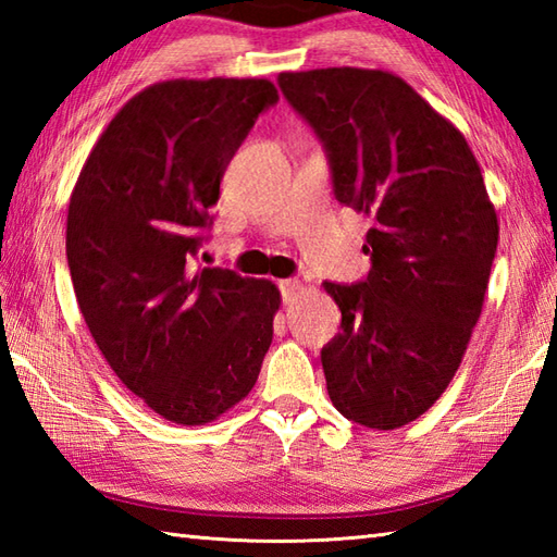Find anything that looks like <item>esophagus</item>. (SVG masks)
Returning <instances> with one entry per match:
<instances>
[{
	"instance_id": "esophagus-1",
	"label": "esophagus",
	"mask_w": 557,
	"mask_h": 557,
	"mask_svg": "<svg viewBox=\"0 0 557 557\" xmlns=\"http://www.w3.org/2000/svg\"><path fill=\"white\" fill-rule=\"evenodd\" d=\"M304 285L299 280H280V292H282V301L285 304H292L297 301V297L301 294Z\"/></svg>"
}]
</instances>
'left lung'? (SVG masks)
I'll return each instance as SVG.
<instances>
[{
	"instance_id": "obj_1",
	"label": "left lung",
	"mask_w": 557,
	"mask_h": 557,
	"mask_svg": "<svg viewBox=\"0 0 557 557\" xmlns=\"http://www.w3.org/2000/svg\"><path fill=\"white\" fill-rule=\"evenodd\" d=\"M327 152L335 198L371 218L369 277L323 282L342 333L321 351L335 409L393 431L445 393L471 339L498 215L459 128L407 81L330 66L277 76Z\"/></svg>"
}]
</instances>
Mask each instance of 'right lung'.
Masks as SVG:
<instances>
[{"mask_svg":"<svg viewBox=\"0 0 557 557\" xmlns=\"http://www.w3.org/2000/svg\"><path fill=\"white\" fill-rule=\"evenodd\" d=\"M275 102L268 78L152 83L114 114L71 191L78 309L116 377L172 423L230 411L270 349L280 289L194 258L224 170Z\"/></svg>","mask_w":557,"mask_h":557,"instance_id":"1","label":"right lung"}]
</instances>
